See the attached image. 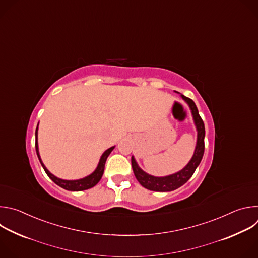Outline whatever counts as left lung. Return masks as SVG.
I'll return each mask as SVG.
<instances>
[{"label": "left lung", "instance_id": "1", "mask_svg": "<svg viewBox=\"0 0 258 258\" xmlns=\"http://www.w3.org/2000/svg\"><path fill=\"white\" fill-rule=\"evenodd\" d=\"M181 98L185 100L188 105L190 106V109L192 111V115L194 118V122L197 128V144H196V148L194 155L190 162L183 167L181 170L178 172H175L173 174L167 175V176H153L148 173H146L143 171L138 163L136 162L134 156L132 157V166L133 170L135 173L136 178L138 181L141 183V185L148 189L150 191H156V192H169L173 191L179 187H181L183 183H186L190 177L193 175L195 172L197 166L200 164L203 154H204V137H205V127H204V122L202 118L199 115L198 109L194 103L193 100L190 98H187L185 96L181 95Z\"/></svg>", "mask_w": 258, "mask_h": 258}]
</instances>
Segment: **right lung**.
I'll return each mask as SVG.
<instances>
[{
	"mask_svg": "<svg viewBox=\"0 0 258 258\" xmlns=\"http://www.w3.org/2000/svg\"><path fill=\"white\" fill-rule=\"evenodd\" d=\"M39 125V124H38ZM114 149V147H111V148L107 149L101 156L99 164L97 166V168L95 169V171L93 173H91L90 175L81 178V179H75V180H67V179H62L59 178L57 176H55L54 174H52L47 167L45 166V164L43 163L41 157H40V153H39V146H38V126H36L35 130V151H36V155L39 157V160L44 168V170L46 171V173L48 174V176L58 185L59 187L68 190V191H84V190H88L90 188H93L94 186H96L97 183L99 182V180L101 179L103 172H104V167H105V162L107 160V157L109 156V154L111 153V151Z\"/></svg>",
	"mask_w": 258,
	"mask_h": 258,
	"instance_id": "obj_1",
	"label": "right lung"
}]
</instances>
